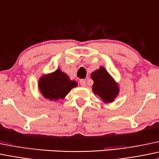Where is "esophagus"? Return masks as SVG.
I'll use <instances>...</instances> for the list:
<instances>
[{
    "mask_svg": "<svg viewBox=\"0 0 159 159\" xmlns=\"http://www.w3.org/2000/svg\"><path fill=\"white\" fill-rule=\"evenodd\" d=\"M80 84H81V86L82 87L86 86V81H85L84 79H81L80 80Z\"/></svg>",
    "mask_w": 159,
    "mask_h": 159,
    "instance_id": "obj_1",
    "label": "esophagus"
}]
</instances>
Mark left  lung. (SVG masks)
<instances>
[{
  "label": "left lung",
  "mask_w": 159,
  "mask_h": 159,
  "mask_svg": "<svg viewBox=\"0 0 159 159\" xmlns=\"http://www.w3.org/2000/svg\"><path fill=\"white\" fill-rule=\"evenodd\" d=\"M91 78L93 81L92 91L94 94L99 96L105 103L114 101L119 93V85L103 67L91 73Z\"/></svg>",
  "instance_id": "obj_1"
}]
</instances>
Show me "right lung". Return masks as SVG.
<instances>
[{
  "label": "right lung",
  "mask_w": 159,
  "mask_h": 159,
  "mask_svg": "<svg viewBox=\"0 0 159 159\" xmlns=\"http://www.w3.org/2000/svg\"><path fill=\"white\" fill-rule=\"evenodd\" d=\"M40 93L46 99L57 101L63 99L73 88L78 86L75 81H71L69 77L60 69L51 74L43 75L39 80Z\"/></svg>",
  "instance_id": "obj_1"
}]
</instances>
